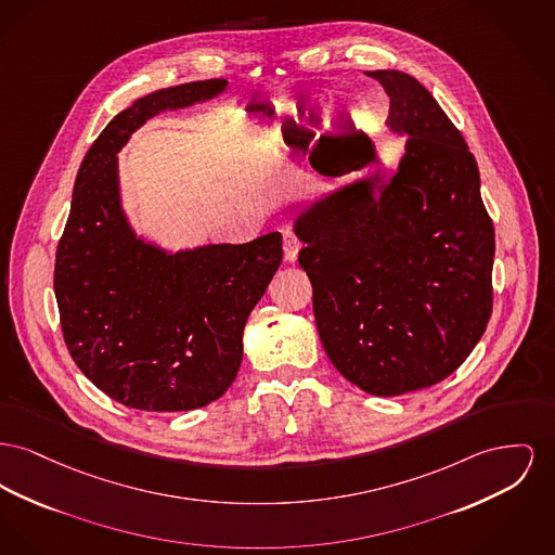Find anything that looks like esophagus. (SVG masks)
<instances>
[{
    "label": "esophagus",
    "instance_id": "esophagus-1",
    "mask_svg": "<svg viewBox=\"0 0 555 555\" xmlns=\"http://www.w3.org/2000/svg\"><path fill=\"white\" fill-rule=\"evenodd\" d=\"M299 247H301V243H299V238L295 236L294 232H285V241H283V249H285V260L289 261V263H294L297 260V254H299Z\"/></svg>",
    "mask_w": 555,
    "mask_h": 555
}]
</instances>
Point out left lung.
Masks as SVG:
<instances>
[{"mask_svg":"<svg viewBox=\"0 0 555 555\" xmlns=\"http://www.w3.org/2000/svg\"><path fill=\"white\" fill-rule=\"evenodd\" d=\"M369 75L390 96L386 126L406 135L404 153L390 173L312 201L294 232L326 357L360 390L400 396L449 377L480 341L494 229L478 164L440 104L409 73Z\"/></svg>","mask_w":555,"mask_h":555,"instance_id":"left-lung-1","label":"left lung"}]
</instances>
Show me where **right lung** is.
Wrapping results in <instances>:
<instances>
[{
    "label": "right lung",
    "instance_id": "obj_1",
    "mask_svg": "<svg viewBox=\"0 0 555 555\" xmlns=\"http://www.w3.org/2000/svg\"><path fill=\"white\" fill-rule=\"evenodd\" d=\"M227 90V79H207L135 100L75 180L54 268L63 335L81 373L130 409L193 411L229 390L245 323L283 261L281 232L171 251L138 234L124 209L117 153L131 133Z\"/></svg>",
    "mask_w": 555,
    "mask_h": 555
}]
</instances>
